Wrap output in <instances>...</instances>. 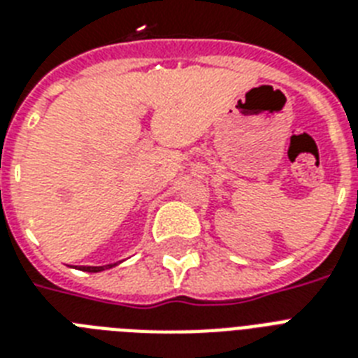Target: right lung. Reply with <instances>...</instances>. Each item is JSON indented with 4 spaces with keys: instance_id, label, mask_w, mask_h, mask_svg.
I'll return each instance as SVG.
<instances>
[{
    "instance_id": "1",
    "label": "right lung",
    "mask_w": 358,
    "mask_h": 358,
    "mask_svg": "<svg viewBox=\"0 0 358 358\" xmlns=\"http://www.w3.org/2000/svg\"><path fill=\"white\" fill-rule=\"evenodd\" d=\"M115 266V264H113ZM111 267V266H109ZM81 269L87 273H98V271H103V269H108V266H81Z\"/></svg>"
}]
</instances>
